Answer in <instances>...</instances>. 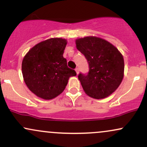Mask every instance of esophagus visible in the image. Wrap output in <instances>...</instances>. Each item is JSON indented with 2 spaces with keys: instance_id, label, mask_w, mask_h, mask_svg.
I'll return each instance as SVG.
<instances>
[{
  "instance_id": "obj_1",
  "label": "esophagus",
  "mask_w": 147,
  "mask_h": 147,
  "mask_svg": "<svg viewBox=\"0 0 147 147\" xmlns=\"http://www.w3.org/2000/svg\"><path fill=\"white\" fill-rule=\"evenodd\" d=\"M75 71H76V72H77V75H78L79 72V68H75Z\"/></svg>"
}]
</instances>
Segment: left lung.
I'll return each mask as SVG.
<instances>
[{
  "label": "left lung",
  "mask_w": 147,
  "mask_h": 147,
  "mask_svg": "<svg viewBox=\"0 0 147 147\" xmlns=\"http://www.w3.org/2000/svg\"><path fill=\"white\" fill-rule=\"evenodd\" d=\"M76 46L88 63L87 75L79 73L78 75L86 93L95 99L111 95L124 77V62L122 54L109 42L95 36L77 39Z\"/></svg>",
  "instance_id": "left-lung-1"
}]
</instances>
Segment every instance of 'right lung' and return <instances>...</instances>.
<instances>
[{
	"instance_id": "obj_1",
	"label": "right lung",
	"mask_w": 147,
	"mask_h": 147,
	"mask_svg": "<svg viewBox=\"0 0 147 147\" xmlns=\"http://www.w3.org/2000/svg\"><path fill=\"white\" fill-rule=\"evenodd\" d=\"M67 41L52 38L38 43L25 55L22 73L28 88L38 97L52 99L64 90L70 77L77 75L69 68L63 54Z\"/></svg>"
}]
</instances>
